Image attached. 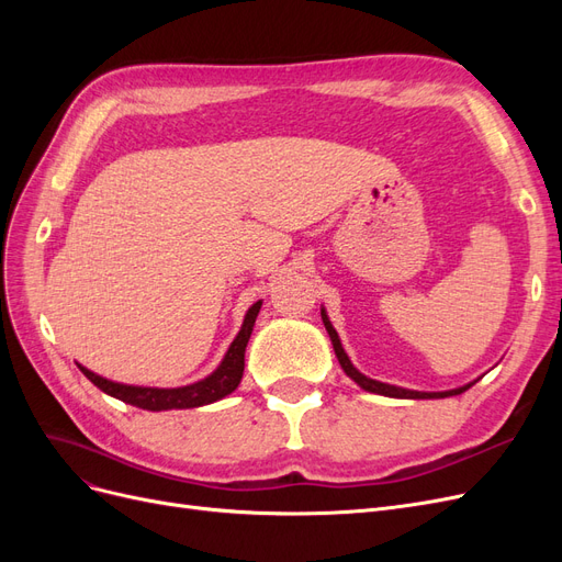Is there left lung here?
I'll list each match as a JSON object with an SVG mask.
<instances>
[{"instance_id": "8db88e82", "label": "left lung", "mask_w": 562, "mask_h": 562, "mask_svg": "<svg viewBox=\"0 0 562 562\" xmlns=\"http://www.w3.org/2000/svg\"><path fill=\"white\" fill-rule=\"evenodd\" d=\"M321 318H323V326H326L328 335H330V342H333V349L337 353V361L339 366H342V370L347 372V375L356 382L361 384L366 391H372V394H382V396H391V398H446V396H457V394H464V391L471 386H459V389H452V391H431V394H427V391H411V389H401V386H394V384H384V382H378V380H370L366 375H361L359 370H356L349 361V356L345 353L342 345H339V337L333 328V323L328 321L326 312H321Z\"/></svg>"}]
</instances>
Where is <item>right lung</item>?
<instances>
[{"label":"right lung","mask_w":562,"mask_h":562,"mask_svg":"<svg viewBox=\"0 0 562 562\" xmlns=\"http://www.w3.org/2000/svg\"><path fill=\"white\" fill-rule=\"evenodd\" d=\"M262 302H255L252 307L248 310L244 326L236 335V339L232 342L227 356L220 363V368L209 375L206 380H201L196 384L190 386H178V389H155V386H131V384H119L112 380H105L95 375L89 368H81L83 375H87L100 391L105 394L131 403L135 407H143V411H173V407H199V405H209L213 401H220L223 396L232 394V391L239 386L241 378H244V353H246V345L248 337L252 333L255 318H258Z\"/></svg>","instance_id":"1"}]
</instances>
